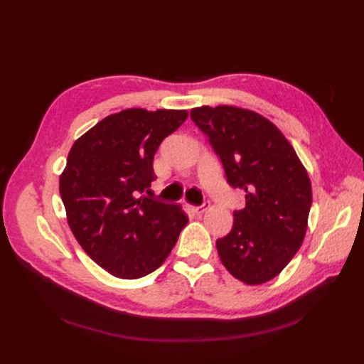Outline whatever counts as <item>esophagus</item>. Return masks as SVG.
<instances>
[{
	"label": "esophagus",
	"mask_w": 364,
	"mask_h": 364,
	"mask_svg": "<svg viewBox=\"0 0 364 364\" xmlns=\"http://www.w3.org/2000/svg\"><path fill=\"white\" fill-rule=\"evenodd\" d=\"M208 208H209V202H205V203L200 205V206H191V211H193V214H196V215H202Z\"/></svg>",
	"instance_id": "obj_1"
}]
</instances>
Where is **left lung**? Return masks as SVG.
Listing matches in <instances>:
<instances>
[{"mask_svg":"<svg viewBox=\"0 0 364 364\" xmlns=\"http://www.w3.org/2000/svg\"><path fill=\"white\" fill-rule=\"evenodd\" d=\"M191 119L222 159L229 185L246 193L217 252L234 278L264 284L299 250L311 208V182L293 146L272 121L235 106H200Z\"/></svg>","mask_w":364,"mask_h":364,"instance_id":"8db88e82","label":"left lung"}]
</instances>
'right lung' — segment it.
<instances>
[{"instance_id": "obj_1", "label": "right lung", "mask_w": 364, "mask_h": 364, "mask_svg": "<svg viewBox=\"0 0 364 364\" xmlns=\"http://www.w3.org/2000/svg\"><path fill=\"white\" fill-rule=\"evenodd\" d=\"M188 117L183 109H124L77 139L59 178L75 240L98 266L138 279L167 259L188 217L181 205L149 193L153 158L165 136Z\"/></svg>"}]
</instances>
